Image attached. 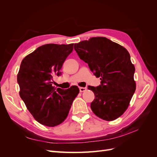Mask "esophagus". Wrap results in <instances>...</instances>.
<instances>
[{
	"mask_svg": "<svg viewBox=\"0 0 157 157\" xmlns=\"http://www.w3.org/2000/svg\"><path fill=\"white\" fill-rule=\"evenodd\" d=\"M79 90H80V92H84V91H86V88L80 87V88H79Z\"/></svg>",
	"mask_w": 157,
	"mask_h": 157,
	"instance_id": "obj_1",
	"label": "esophagus"
}]
</instances>
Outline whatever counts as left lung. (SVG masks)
I'll list each match as a JSON object with an SVG mask.
<instances>
[{
    "mask_svg": "<svg viewBox=\"0 0 157 157\" xmlns=\"http://www.w3.org/2000/svg\"><path fill=\"white\" fill-rule=\"evenodd\" d=\"M74 48L101 80L99 86L88 88L95 95L90 105L92 111L103 120L117 119L126 111L136 88L135 67L129 52L121 45L100 36L75 44Z\"/></svg>",
    "mask_w": 157,
    "mask_h": 157,
    "instance_id": "8db88e82",
    "label": "left lung"
}]
</instances>
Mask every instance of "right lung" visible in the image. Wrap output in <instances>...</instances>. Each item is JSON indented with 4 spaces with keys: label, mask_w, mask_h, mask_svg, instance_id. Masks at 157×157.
Listing matches in <instances>:
<instances>
[{
    "label": "right lung",
    "mask_w": 157,
    "mask_h": 157,
    "mask_svg": "<svg viewBox=\"0 0 157 157\" xmlns=\"http://www.w3.org/2000/svg\"><path fill=\"white\" fill-rule=\"evenodd\" d=\"M73 44H47L26 56L17 73L20 96L27 109L40 124L54 127L68 116L71 105L79 93L77 86L67 90L52 86Z\"/></svg>",
    "instance_id": "right-lung-1"
}]
</instances>
